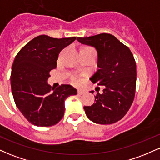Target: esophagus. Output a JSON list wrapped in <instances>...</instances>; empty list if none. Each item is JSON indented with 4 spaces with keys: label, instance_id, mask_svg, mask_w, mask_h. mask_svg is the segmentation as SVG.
I'll return each mask as SVG.
<instances>
[{
    "label": "esophagus",
    "instance_id": "obj_1",
    "mask_svg": "<svg viewBox=\"0 0 160 160\" xmlns=\"http://www.w3.org/2000/svg\"><path fill=\"white\" fill-rule=\"evenodd\" d=\"M85 93V91L82 90V89H78V94L79 95H82Z\"/></svg>",
    "mask_w": 160,
    "mask_h": 160
}]
</instances>
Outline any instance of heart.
I'll use <instances>...</instances> for the list:
<instances>
[{"label":"heart","mask_w":160,"mask_h":160,"mask_svg":"<svg viewBox=\"0 0 160 160\" xmlns=\"http://www.w3.org/2000/svg\"><path fill=\"white\" fill-rule=\"evenodd\" d=\"M73 80H74V82H78V79L77 78H74V79H73Z\"/></svg>","instance_id":"heart-1"}]
</instances>
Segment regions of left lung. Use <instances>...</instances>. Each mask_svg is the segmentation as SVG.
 Here are the masks:
<instances>
[{
  "label": "left lung",
  "mask_w": 160,
  "mask_h": 160,
  "mask_svg": "<svg viewBox=\"0 0 160 160\" xmlns=\"http://www.w3.org/2000/svg\"><path fill=\"white\" fill-rule=\"evenodd\" d=\"M77 40L96 49L98 69L89 80L104 86L103 92L95 96V103L84 106L86 114L95 123H114L126 115L135 97L136 63L132 53L117 38L106 33Z\"/></svg>",
  "instance_id": "1"
}]
</instances>
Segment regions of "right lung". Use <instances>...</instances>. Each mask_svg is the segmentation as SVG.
Returning <instances> with one entry per match:
<instances>
[{
	"label": "right lung",
	"instance_id": "1",
	"mask_svg": "<svg viewBox=\"0 0 160 160\" xmlns=\"http://www.w3.org/2000/svg\"><path fill=\"white\" fill-rule=\"evenodd\" d=\"M75 39L38 36L15 57L10 76L12 96L18 109L34 126L58 123L65 113V99L78 93L68 84L53 89L47 82L49 71L56 68L59 52Z\"/></svg>",
	"mask_w": 160,
	"mask_h": 160
}]
</instances>
